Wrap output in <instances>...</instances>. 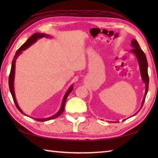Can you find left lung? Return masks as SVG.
I'll return each instance as SVG.
<instances>
[{"instance_id":"obj_1","label":"left lung","mask_w":158,"mask_h":158,"mask_svg":"<svg viewBox=\"0 0 158 158\" xmlns=\"http://www.w3.org/2000/svg\"><path fill=\"white\" fill-rule=\"evenodd\" d=\"M131 45H132L133 49H131L130 52L134 53V54H135V56L136 57L137 60H138V62H139V68H140V75H141L142 80L145 84V96H144V98L142 101L141 106H140V109L138 110V112H136L135 115H132L134 116L136 114H137V113H139V110L142 109L144 102H145V97L147 96V92H148V88H149V75H148V64H147V58L145 53L143 52L141 48H140L139 43L137 42L135 39L131 41Z\"/></svg>"}]
</instances>
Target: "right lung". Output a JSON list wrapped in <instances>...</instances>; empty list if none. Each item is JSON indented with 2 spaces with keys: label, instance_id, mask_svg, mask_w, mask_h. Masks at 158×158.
Listing matches in <instances>:
<instances>
[{
  "label": "right lung",
  "instance_id": "add662e5",
  "mask_svg": "<svg viewBox=\"0 0 158 158\" xmlns=\"http://www.w3.org/2000/svg\"><path fill=\"white\" fill-rule=\"evenodd\" d=\"M43 37H45V38H51V36H50L49 35H46V34H43V33H35L34 35H32L31 37H30L27 41H26L20 47V48L18 49V51L16 52L15 54L14 58L13 59V61H12V64H11V71H10V74H9V89H10V92H11V94L12 95L13 97V101H14L15 104V106L19 110L20 112H21L23 115H26V116H28L27 115H26L25 113H23V112L22 110V109L19 108V106L18 104V102H17L16 100V98H15V92H14V86H13V84H14V78H15V62H16V60L17 58H18V56L21 54L22 53V51H24L27 48H28L30 46H31L33 43H35V42H36V41L39 39H41V38H43ZM73 89V85H72L71 86H70V88H69V89L67 90V92H66L64 96V98L62 100V105L61 106H60V109L58 110V112H57L54 115H53L52 117H48V118H42V119H38V118H34V117H32L33 119H35L36 121H39V122H46V121H48L50 119H55L56 117H59L61 114L63 113L64 110V106H65V102H66V100L67 98V97L70 94V93L72 92V90Z\"/></svg>",
  "mask_w": 158,
  "mask_h": 158
}]
</instances>
